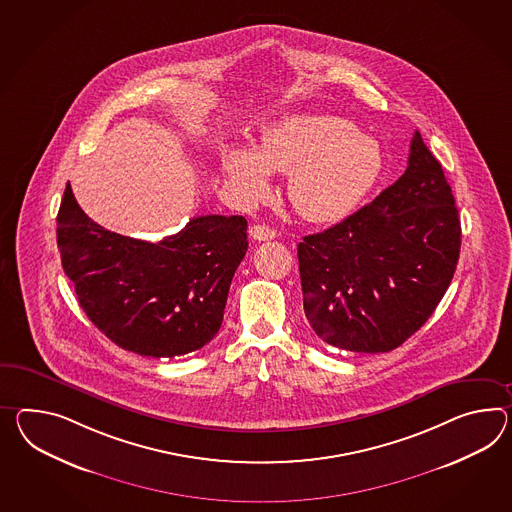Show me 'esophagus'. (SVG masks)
<instances>
[{"label":"esophagus","mask_w":512,"mask_h":512,"mask_svg":"<svg viewBox=\"0 0 512 512\" xmlns=\"http://www.w3.org/2000/svg\"><path fill=\"white\" fill-rule=\"evenodd\" d=\"M250 237L253 238V240H259V242H261V240H274V238L277 237V231L272 229L270 225L257 224L251 227Z\"/></svg>","instance_id":"1"}]
</instances>
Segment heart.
Segmentation results:
<instances>
[{"instance_id":"heart-1","label":"heart","mask_w":512,"mask_h":512,"mask_svg":"<svg viewBox=\"0 0 512 512\" xmlns=\"http://www.w3.org/2000/svg\"><path fill=\"white\" fill-rule=\"evenodd\" d=\"M224 170L250 203L270 192V172L288 174V200L301 218L335 224L375 187L383 172V151L348 118L290 114L262 133L255 150L227 151Z\"/></svg>"}]
</instances>
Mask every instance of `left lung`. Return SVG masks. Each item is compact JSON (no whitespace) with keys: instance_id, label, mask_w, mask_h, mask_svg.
Here are the masks:
<instances>
[{"instance_id":"1","label":"left lung","mask_w":512,"mask_h":512,"mask_svg":"<svg viewBox=\"0 0 512 512\" xmlns=\"http://www.w3.org/2000/svg\"><path fill=\"white\" fill-rule=\"evenodd\" d=\"M459 251L455 198L416 131L409 166L394 185L298 244L305 316L335 348L392 351L437 309Z\"/></svg>"}]
</instances>
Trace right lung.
Masks as SVG:
<instances>
[{
    "mask_svg": "<svg viewBox=\"0 0 512 512\" xmlns=\"http://www.w3.org/2000/svg\"><path fill=\"white\" fill-rule=\"evenodd\" d=\"M244 216H198L159 242L113 233L77 205L70 183L57 214L64 274L81 309L116 346L142 357L203 348L224 320L248 251Z\"/></svg>",
    "mask_w": 512,
    "mask_h": 512,
    "instance_id": "right-lung-1",
    "label": "right lung"
}]
</instances>
